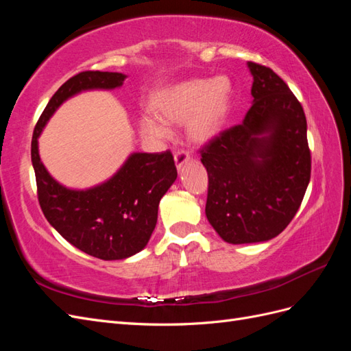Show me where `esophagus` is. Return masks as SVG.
Returning a JSON list of instances; mask_svg holds the SVG:
<instances>
[{
	"label": "esophagus",
	"mask_w": 351,
	"mask_h": 351,
	"mask_svg": "<svg viewBox=\"0 0 351 351\" xmlns=\"http://www.w3.org/2000/svg\"><path fill=\"white\" fill-rule=\"evenodd\" d=\"M189 159H190L189 152H186V151H177L176 152L174 161H176V167H177L178 171L183 168V165H186L189 162Z\"/></svg>",
	"instance_id": "esophagus-1"
}]
</instances>
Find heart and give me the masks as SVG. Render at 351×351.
<instances>
[{
    "label": "heart",
    "mask_w": 351,
    "mask_h": 351,
    "mask_svg": "<svg viewBox=\"0 0 351 351\" xmlns=\"http://www.w3.org/2000/svg\"><path fill=\"white\" fill-rule=\"evenodd\" d=\"M154 108L167 124L186 121L190 142L208 143L221 133L228 120L232 108V84L227 76L187 80L167 89ZM141 132L155 141H165L169 136L167 127L152 119L142 120Z\"/></svg>",
    "instance_id": "obj_1"
}]
</instances>
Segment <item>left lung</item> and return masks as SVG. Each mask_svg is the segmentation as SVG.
Instances as JSON below:
<instances>
[{
	"label": "left lung",
	"instance_id": "1",
	"mask_svg": "<svg viewBox=\"0 0 351 351\" xmlns=\"http://www.w3.org/2000/svg\"><path fill=\"white\" fill-rule=\"evenodd\" d=\"M247 67L253 104L243 123L200 149L206 218L231 244L277 237L300 208L312 165L302 104L269 67Z\"/></svg>",
	"mask_w": 351,
	"mask_h": 351
}]
</instances>
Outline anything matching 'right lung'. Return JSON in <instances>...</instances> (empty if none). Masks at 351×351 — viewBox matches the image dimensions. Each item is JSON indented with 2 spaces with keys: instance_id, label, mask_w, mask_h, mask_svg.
Returning <instances> with one entry per match:
<instances>
[{
  "instance_id": "right-lung-1",
  "label": "right lung",
  "mask_w": 351,
  "mask_h": 351,
  "mask_svg": "<svg viewBox=\"0 0 351 351\" xmlns=\"http://www.w3.org/2000/svg\"><path fill=\"white\" fill-rule=\"evenodd\" d=\"M123 73L82 71L52 95L32 137L38 200L49 224L74 247L104 261L130 258L151 239L161 197L177 178L173 154H132L110 180L73 190L52 178L40 161L38 137L60 105L83 90L115 89Z\"/></svg>"
}]
</instances>
